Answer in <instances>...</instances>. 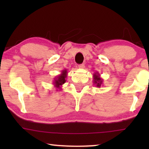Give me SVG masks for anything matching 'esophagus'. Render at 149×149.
Segmentation results:
<instances>
[{"label": "esophagus", "mask_w": 149, "mask_h": 149, "mask_svg": "<svg viewBox=\"0 0 149 149\" xmlns=\"http://www.w3.org/2000/svg\"><path fill=\"white\" fill-rule=\"evenodd\" d=\"M79 68H81V69H83V68H85V64H82L79 65Z\"/></svg>", "instance_id": "obj_1"}]
</instances>
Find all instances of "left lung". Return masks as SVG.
I'll return each mask as SVG.
<instances>
[{"instance_id":"8db88e82","label":"left lung","mask_w":149,"mask_h":149,"mask_svg":"<svg viewBox=\"0 0 149 149\" xmlns=\"http://www.w3.org/2000/svg\"><path fill=\"white\" fill-rule=\"evenodd\" d=\"M93 83L97 87H100L103 83V79L100 77V74H99L98 72H95L93 74Z\"/></svg>"}]
</instances>
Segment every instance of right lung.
Segmentation results:
<instances>
[{
	"instance_id": "add662e5",
	"label": "right lung",
	"mask_w": 149,
	"mask_h": 149,
	"mask_svg": "<svg viewBox=\"0 0 149 149\" xmlns=\"http://www.w3.org/2000/svg\"><path fill=\"white\" fill-rule=\"evenodd\" d=\"M68 75V72H67L66 69L63 70L61 72V74L56 76L54 79V80L53 81V84L54 87L56 88V90L58 91V89H62V85L66 83V79Z\"/></svg>"
}]
</instances>
